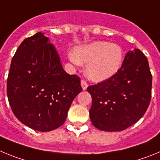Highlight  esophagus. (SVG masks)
<instances>
[{"label":"esophagus","instance_id":"obj_1","mask_svg":"<svg viewBox=\"0 0 160 160\" xmlns=\"http://www.w3.org/2000/svg\"><path fill=\"white\" fill-rule=\"evenodd\" d=\"M80 84H81L82 89H83V91L86 90V89H87V88H88V83H87V82L82 80L81 82H80Z\"/></svg>","mask_w":160,"mask_h":160}]
</instances>
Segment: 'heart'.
<instances>
[{
  "label": "heart",
  "instance_id": "heart-1",
  "mask_svg": "<svg viewBox=\"0 0 160 160\" xmlns=\"http://www.w3.org/2000/svg\"><path fill=\"white\" fill-rule=\"evenodd\" d=\"M69 59L76 65L87 64L88 77L95 81H103L118 72L123 62V48L107 41H93L75 48Z\"/></svg>",
  "mask_w": 160,
  "mask_h": 160
}]
</instances>
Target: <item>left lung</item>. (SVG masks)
<instances>
[{
    "mask_svg": "<svg viewBox=\"0 0 160 160\" xmlns=\"http://www.w3.org/2000/svg\"><path fill=\"white\" fill-rule=\"evenodd\" d=\"M152 77L138 48L127 53L120 69L105 81L88 87L92 100L91 121L104 132H119L143 117L152 97Z\"/></svg>",
    "mask_w": 160,
    "mask_h": 160,
    "instance_id": "1",
    "label": "left lung"
}]
</instances>
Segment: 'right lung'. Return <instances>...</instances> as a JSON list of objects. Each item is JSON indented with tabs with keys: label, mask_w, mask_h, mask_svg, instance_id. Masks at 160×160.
<instances>
[{
	"label": "right lung",
	"mask_w": 160,
	"mask_h": 160,
	"mask_svg": "<svg viewBox=\"0 0 160 160\" xmlns=\"http://www.w3.org/2000/svg\"><path fill=\"white\" fill-rule=\"evenodd\" d=\"M81 91L80 77L64 71L55 46L43 32L20 44L10 65L7 96L21 123L39 132L57 129Z\"/></svg>",
	"instance_id": "1"
}]
</instances>
